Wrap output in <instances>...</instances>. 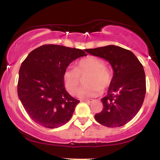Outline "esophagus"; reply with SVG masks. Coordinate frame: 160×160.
Here are the masks:
<instances>
[{
	"mask_svg": "<svg viewBox=\"0 0 160 160\" xmlns=\"http://www.w3.org/2000/svg\"><path fill=\"white\" fill-rule=\"evenodd\" d=\"M82 102H94V99H82Z\"/></svg>",
	"mask_w": 160,
	"mask_h": 160,
	"instance_id": "1",
	"label": "esophagus"
}]
</instances>
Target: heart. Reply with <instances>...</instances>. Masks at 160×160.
Here are the masks:
<instances>
[{"label":"heart","instance_id":"heart-1","mask_svg":"<svg viewBox=\"0 0 160 160\" xmlns=\"http://www.w3.org/2000/svg\"><path fill=\"white\" fill-rule=\"evenodd\" d=\"M87 74L85 83L78 92L80 98L95 97L109 87L112 80L111 71L103 60L95 56H86L76 63L75 68H67L63 73L65 89L71 95L76 94L80 84V77Z\"/></svg>","mask_w":160,"mask_h":160}]
</instances>
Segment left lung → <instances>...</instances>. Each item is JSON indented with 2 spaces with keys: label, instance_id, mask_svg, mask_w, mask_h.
<instances>
[{
  "label": "left lung",
  "instance_id": "8db88e82",
  "mask_svg": "<svg viewBox=\"0 0 160 160\" xmlns=\"http://www.w3.org/2000/svg\"><path fill=\"white\" fill-rule=\"evenodd\" d=\"M109 62L113 76L108 94L102 98L103 110L95 115L107 127H119L132 120L141 109L146 93L144 68L131 51L109 45L86 50Z\"/></svg>",
  "mask_w": 160,
  "mask_h": 160
}]
</instances>
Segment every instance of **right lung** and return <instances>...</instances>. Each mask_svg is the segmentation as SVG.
I'll use <instances>...</instances> for the list:
<instances>
[{
  "mask_svg": "<svg viewBox=\"0 0 160 160\" xmlns=\"http://www.w3.org/2000/svg\"><path fill=\"white\" fill-rule=\"evenodd\" d=\"M86 49L46 44L32 51L22 63L17 92L25 111L36 123L54 128L70 120L80 101L65 88L63 73Z\"/></svg>",
  "mask_w": 160,
  "mask_h": 160,
  "instance_id": "obj_1",
  "label": "right lung"
}]
</instances>
